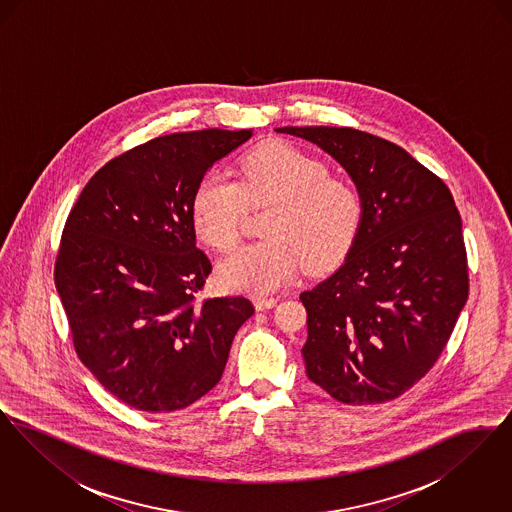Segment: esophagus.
<instances>
[{
	"label": "esophagus",
	"mask_w": 512,
	"mask_h": 512,
	"mask_svg": "<svg viewBox=\"0 0 512 512\" xmlns=\"http://www.w3.org/2000/svg\"><path fill=\"white\" fill-rule=\"evenodd\" d=\"M255 309L257 311H267V309H272L276 303H278V297H255Z\"/></svg>",
	"instance_id": "1"
}]
</instances>
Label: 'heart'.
I'll list each match as a JSON object with an SVG mask.
<instances>
[{
	"label": "heart",
	"mask_w": 512,
	"mask_h": 512,
	"mask_svg": "<svg viewBox=\"0 0 512 512\" xmlns=\"http://www.w3.org/2000/svg\"><path fill=\"white\" fill-rule=\"evenodd\" d=\"M272 203L263 224L267 240L245 245L219 267L232 292H276L307 265L322 270L336 263L353 242L361 222V195L315 155L270 142L238 163V178L219 172L201 178L192 199V219L205 244L232 249L242 230L247 205Z\"/></svg>",
	"instance_id": "b5f03b06"
}]
</instances>
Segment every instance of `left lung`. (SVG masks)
<instances>
[{"mask_svg": "<svg viewBox=\"0 0 512 512\" xmlns=\"http://www.w3.org/2000/svg\"><path fill=\"white\" fill-rule=\"evenodd\" d=\"M334 157L361 195V222L334 274L299 295L307 376L347 405L411 390L438 361L468 297L453 195L403 147L355 128L284 126Z\"/></svg>", "mask_w": 512, "mask_h": 512, "instance_id": "obj_1", "label": "left lung"}]
</instances>
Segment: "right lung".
Masks as SVG:
<instances>
[{
    "label": "right lung",
    "mask_w": 512,
    "mask_h": 512,
    "mask_svg": "<svg viewBox=\"0 0 512 512\" xmlns=\"http://www.w3.org/2000/svg\"><path fill=\"white\" fill-rule=\"evenodd\" d=\"M251 136L207 128L134 147L90 178L67 219L55 288L74 349L138 411L171 413L213 390L255 313L245 297L195 303L211 263L192 219L205 172Z\"/></svg>",
    "instance_id": "add662e5"
}]
</instances>
